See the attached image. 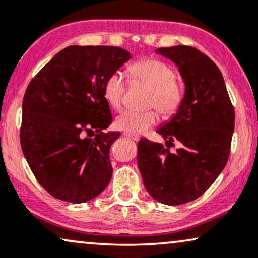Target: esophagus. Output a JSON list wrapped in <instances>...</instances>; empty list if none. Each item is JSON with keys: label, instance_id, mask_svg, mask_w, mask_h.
<instances>
[{"label": "esophagus", "instance_id": "obj_1", "mask_svg": "<svg viewBox=\"0 0 258 258\" xmlns=\"http://www.w3.org/2000/svg\"><path fill=\"white\" fill-rule=\"evenodd\" d=\"M123 136H125L126 138H128V139H132V141H136L137 142L138 139H139V137H137V136H131V135H128V133H123Z\"/></svg>", "mask_w": 258, "mask_h": 258}]
</instances>
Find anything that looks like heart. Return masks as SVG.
Masks as SVG:
<instances>
[{
    "label": "heart",
    "instance_id": "heart-1",
    "mask_svg": "<svg viewBox=\"0 0 258 258\" xmlns=\"http://www.w3.org/2000/svg\"><path fill=\"white\" fill-rule=\"evenodd\" d=\"M128 76L132 82L144 84L150 88L148 95L149 107H156L164 116L175 114L184 101V88L175 79L174 68L166 62L145 58L128 67ZM125 80L120 72H114L104 83L105 101L114 109H119L125 91ZM159 120L155 110L135 111L125 110L116 117L115 126L128 135H141Z\"/></svg>",
    "mask_w": 258,
    "mask_h": 258
}]
</instances>
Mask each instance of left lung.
I'll return each mask as SVG.
<instances>
[{"label":"left lung","mask_w":258,"mask_h":258,"mask_svg":"<svg viewBox=\"0 0 258 258\" xmlns=\"http://www.w3.org/2000/svg\"><path fill=\"white\" fill-rule=\"evenodd\" d=\"M156 54L178 67L185 84L178 111L156 130L166 147L178 141L169 153L161 143L142 138L137 161L145 188L167 206L188 203L206 192L228 161L234 131V108L219 67L196 48H159Z\"/></svg>","instance_id":"obj_1"}]
</instances>
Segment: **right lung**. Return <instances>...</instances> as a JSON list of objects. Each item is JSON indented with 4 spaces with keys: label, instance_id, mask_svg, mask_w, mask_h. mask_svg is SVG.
Listing matches in <instances>:
<instances>
[{
    "label": "right lung",
    "instance_id": "add662e5",
    "mask_svg": "<svg viewBox=\"0 0 258 258\" xmlns=\"http://www.w3.org/2000/svg\"><path fill=\"white\" fill-rule=\"evenodd\" d=\"M131 58L117 46L71 45L31 80L23 101L20 143L42 187L57 200L78 204L109 184V149L120 132L113 121L104 83ZM98 132L95 139L82 132Z\"/></svg>",
    "mask_w": 258,
    "mask_h": 258
}]
</instances>
